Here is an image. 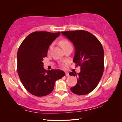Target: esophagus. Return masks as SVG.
I'll list each match as a JSON object with an SVG mask.
<instances>
[{
	"instance_id": "esophagus-1",
	"label": "esophagus",
	"mask_w": 122,
	"mask_h": 122,
	"mask_svg": "<svg viewBox=\"0 0 122 122\" xmlns=\"http://www.w3.org/2000/svg\"><path fill=\"white\" fill-rule=\"evenodd\" d=\"M65 75L67 76V77H69V73H68V72H65Z\"/></svg>"
}]
</instances>
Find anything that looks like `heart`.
<instances>
[{"mask_svg":"<svg viewBox=\"0 0 122 122\" xmlns=\"http://www.w3.org/2000/svg\"><path fill=\"white\" fill-rule=\"evenodd\" d=\"M60 43H61V46L62 47V48H63L64 49L65 48H66V47H68V46H71V44H70V43L68 41L66 40H61V41L60 42ZM52 46H53L52 44H51V45H50V46L49 47L48 50V52H49V51H50L51 49L52 48Z\"/></svg>","mask_w":122,"mask_h":122,"instance_id":"b5f03b06","label":"heart"}]
</instances>
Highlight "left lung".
I'll use <instances>...</instances> for the list:
<instances>
[{
    "mask_svg": "<svg viewBox=\"0 0 122 122\" xmlns=\"http://www.w3.org/2000/svg\"><path fill=\"white\" fill-rule=\"evenodd\" d=\"M61 34L74 45L73 62L76 67H80V73H69L70 75L77 77V84L70 89L79 95L90 93L97 86L104 71V55L102 44L94 35L87 31H67Z\"/></svg>",
    "mask_w": 122,
    "mask_h": 122,
    "instance_id": "8db88e82",
    "label": "left lung"
}]
</instances>
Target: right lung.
Here are the masks:
<instances>
[{
    "label": "right lung",
    "mask_w": 122,
    "mask_h": 122,
    "mask_svg": "<svg viewBox=\"0 0 122 122\" xmlns=\"http://www.w3.org/2000/svg\"><path fill=\"white\" fill-rule=\"evenodd\" d=\"M60 34V32H32L18 49V75L25 89L36 96H45L50 94L55 81L65 75L61 70L47 71L43 67V58L47 56L49 45Z\"/></svg>",
    "instance_id": "add662e5"
}]
</instances>
